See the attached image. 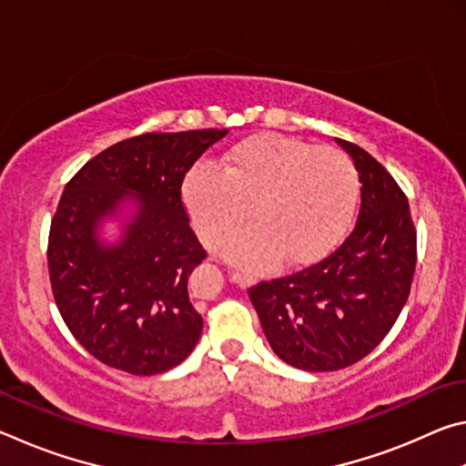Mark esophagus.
<instances>
[{"mask_svg":"<svg viewBox=\"0 0 466 466\" xmlns=\"http://www.w3.org/2000/svg\"><path fill=\"white\" fill-rule=\"evenodd\" d=\"M230 278H232V281L234 283H238L240 288H247V286H250L252 283V278L250 275H247V273H242V271H230Z\"/></svg>","mask_w":466,"mask_h":466,"instance_id":"obj_1","label":"esophagus"}]
</instances>
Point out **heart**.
<instances>
[{
	"mask_svg": "<svg viewBox=\"0 0 466 466\" xmlns=\"http://www.w3.org/2000/svg\"><path fill=\"white\" fill-rule=\"evenodd\" d=\"M183 199L201 238L216 247L248 216L255 224L224 244L232 263L261 269L317 261L343 238L360 199L358 168L337 147L261 133L224 156L222 170L199 164L188 172Z\"/></svg>",
	"mask_w": 466,
	"mask_h": 466,
	"instance_id": "b5f03b06",
	"label": "heart"
}]
</instances>
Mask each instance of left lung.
<instances>
[{"instance_id": "obj_1", "label": "left lung", "mask_w": 466, "mask_h": 466, "mask_svg": "<svg viewBox=\"0 0 466 466\" xmlns=\"http://www.w3.org/2000/svg\"><path fill=\"white\" fill-rule=\"evenodd\" d=\"M337 144L360 175L356 228L317 265L248 289L271 350L306 372L366 358L403 310L417 261V232L397 180L366 149Z\"/></svg>"}]
</instances>
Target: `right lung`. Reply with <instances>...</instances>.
I'll return each instance as SVG.
<instances>
[{
  "label": "right lung",
  "mask_w": 466,
  "mask_h": 466,
  "mask_svg": "<svg viewBox=\"0 0 466 466\" xmlns=\"http://www.w3.org/2000/svg\"><path fill=\"white\" fill-rule=\"evenodd\" d=\"M228 129L146 133L94 156L66 185L51 222L55 304L86 351L136 376L162 374L195 350L201 314L188 275L205 250L188 226L180 187L199 156ZM127 202L134 214L119 243L99 226Z\"/></svg>",
  "instance_id": "right-lung-1"
}]
</instances>
